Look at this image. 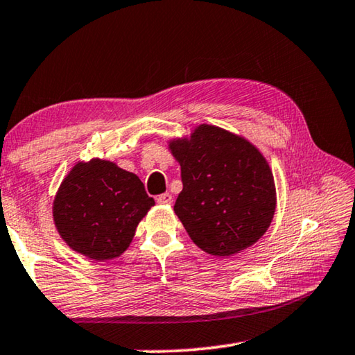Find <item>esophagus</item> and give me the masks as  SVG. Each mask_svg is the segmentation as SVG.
<instances>
[{
    "label": "esophagus",
    "mask_w": 355,
    "mask_h": 355,
    "mask_svg": "<svg viewBox=\"0 0 355 355\" xmlns=\"http://www.w3.org/2000/svg\"><path fill=\"white\" fill-rule=\"evenodd\" d=\"M157 202L159 205H171L172 203V196L169 194V192H164V194H161L157 197Z\"/></svg>",
    "instance_id": "34e87169"
}]
</instances>
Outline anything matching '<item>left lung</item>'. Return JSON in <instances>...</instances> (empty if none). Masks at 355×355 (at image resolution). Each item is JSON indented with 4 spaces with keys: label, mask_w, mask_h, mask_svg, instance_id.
Listing matches in <instances>:
<instances>
[{
    "label": "left lung",
    "mask_w": 355,
    "mask_h": 355,
    "mask_svg": "<svg viewBox=\"0 0 355 355\" xmlns=\"http://www.w3.org/2000/svg\"><path fill=\"white\" fill-rule=\"evenodd\" d=\"M182 167L183 191L173 211L198 248L231 256L257 242L276 208L267 159L242 137L202 124L169 143Z\"/></svg>",
    "instance_id": "1"
}]
</instances>
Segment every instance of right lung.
<instances>
[{
    "mask_svg": "<svg viewBox=\"0 0 355 355\" xmlns=\"http://www.w3.org/2000/svg\"><path fill=\"white\" fill-rule=\"evenodd\" d=\"M155 200L132 172L112 161L77 163L54 198L53 216L62 239L94 261L121 256Z\"/></svg>",
    "mask_w": 355,
    "mask_h": 355,
    "instance_id": "right-lung-1",
    "label": "right lung"
}]
</instances>
